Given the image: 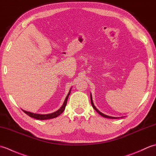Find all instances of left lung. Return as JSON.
Wrapping results in <instances>:
<instances>
[{
  "mask_svg": "<svg viewBox=\"0 0 156 156\" xmlns=\"http://www.w3.org/2000/svg\"><path fill=\"white\" fill-rule=\"evenodd\" d=\"M90 100H91V104H92V107H93V108H94V110H95V111H97V112H98V114H100L101 116H102V117H105V118H109V119H117V117H110V116H107V115H104L103 113H102V112H101L99 111L98 110H97V108L95 107V106H94V104H93V102H92V95H90Z\"/></svg>",
  "mask_w": 156,
  "mask_h": 156,
  "instance_id": "1",
  "label": "left lung"
}]
</instances>
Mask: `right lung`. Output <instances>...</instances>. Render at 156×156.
Here are the masks:
<instances>
[{"mask_svg":"<svg viewBox=\"0 0 156 156\" xmlns=\"http://www.w3.org/2000/svg\"><path fill=\"white\" fill-rule=\"evenodd\" d=\"M71 90V89H70ZM70 94V90L69 91V93L67 95V97H66L64 104L61 107V108L58 110L57 111H55L54 112H52L51 114H46V115H40V114H35V113H33V112H27V111H25L24 110H23V111L25 112V114H27V115H29V117H33L34 119H39V120H46V119H53V118H55V117H57L58 116L60 115L65 110V108H66V104H67V101H68V96Z\"/></svg>","mask_w":156,"mask_h":156,"instance_id":"obj_1","label":"right lung"}]
</instances>
